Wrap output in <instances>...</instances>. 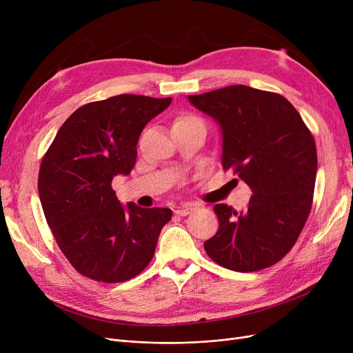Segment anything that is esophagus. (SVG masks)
<instances>
[{"instance_id": "1", "label": "esophagus", "mask_w": 353, "mask_h": 353, "mask_svg": "<svg viewBox=\"0 0 353 353\" xmlns=\"http://www.w3.org/2000/svg\"><path fill=\"white\" fill-rule=\"evenodd\" d=\"M194 209H196V206L192 205V203H181V206H179V208L174 210V213H176L177 216H188V214H190Z\"/></svg>"}]
</instances>
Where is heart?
I'll return each instance as SVG.
<instances>
[{"label":"heart","instance_id":"1","mask_svg":"<svg viewBox=\"0 0 353 353\" xmlns=\"http://www.w3.org/2000/svg\"><path fill=\"white\" fill-rule=\"evenodd\" d=\"M192 120H197V119L196 117H181L177 121H192Z\"/></svg>","mask_w":353,"mask_h":353}]
</instances>
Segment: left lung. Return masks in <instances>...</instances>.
<instances>
[{"mask_svg": "<svg viewBox=\"0 0 353 353\" xmlns=\"http://www.w3.org/2000/svg\"><path fill=\"white\" fill-rule=\"evenodd\" d=\"M188 99L219 124L223 169H233L253 192L245 212L214 206L219 230L205 242L206 253L236 272L277 263L310 213L318 172L313 136L276 92L239 84Z\"/></svg>", "mask_w": 353, "mask_h": 353, "instance_id": "8db88e82", "label": "left lung"}]
</instances>
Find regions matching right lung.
I'll return each instance as SVG.
<instances>
[{"label":"right lung","instance_id":"right-lung-1","mask_svg":"<svg viewBox=\"0 0 353 353\" xmlns=\"http://www.w3.org/2000/svg\"><path fill=\"white\" fill-rule=\"evenodd\" d=\"M170 103L136 94L88 103L65 120L41 161L39 194L47 223L72 268L92 281L137 276L172 219L170 209L121 205L111 188L117 174L134 167L145 124Z\"/></svg>","mask_w":353,"mask_h":353}]
</instances>
